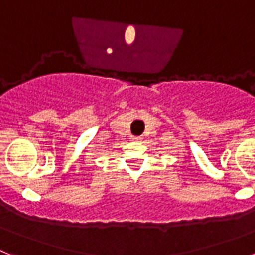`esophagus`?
Here are the masks:
<instances>
[{"label":"esophagus","mask_w":255,"mask_h":255,"mask_svg":"<svg viewBox=\"0 0 255 255\" xmlns=\"http://www.w3.org/2000/svg\"><path fill=\"white\" fill-rule=\"evenodd\" d=\"M142 138L140 137V136H132V141H141Z\"/></svg>","instance_id":"1"}]
</instances>
